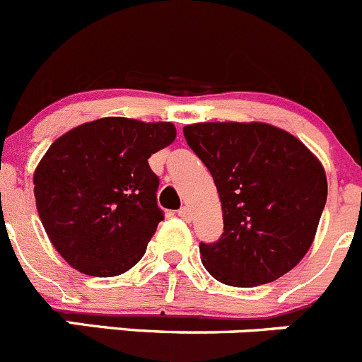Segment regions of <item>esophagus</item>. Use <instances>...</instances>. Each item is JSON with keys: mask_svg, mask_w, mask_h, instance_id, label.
Instances as JSON below:
<instances>
[{"mask_svg": "<svg viewBox=\"0 0 362 362\" xmlns=\"http://www.w3.org/2000/svg\"><path fill=\"white\" fill-rule=\"evenodd\" d=\"M178 216H180L184 221H191L192 219V211L189 207H182L180 211H178Z\"/></svg>", "mask_w": 362, "mask_h": 362, "instance_id": "esophagus-1", "label": "esophagus"}]
</instances>
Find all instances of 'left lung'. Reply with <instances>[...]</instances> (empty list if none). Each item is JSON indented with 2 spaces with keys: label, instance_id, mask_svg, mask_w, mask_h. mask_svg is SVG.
I'll list each match as a JSON object with an SVG mask.
<instances>
[{
  "label": "left lung",
  "instance_id": "obj_1",
  "mask_svg": "<svg viewBox=\"0 0 362 362\" xmlns=\"http://www.w3.org/2000/svg\"><path fill=\"white\" fill-rule=\"evenodd\" d=\"M184 137L221 200V238L200 243L207 272L235 288L291 272L313 245L325 207L322 162L295 135L266 123L187 124Z\"/></svg>",
  "mask_w": 362,
  "mask_h": 362
}]
</instances>
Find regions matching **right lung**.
<instances>
[{
    "instance_id": "right-lung-1",
    "label": "right lung",
    "mask_w": 362,
    "mask_h": 362,
    "mask_svg": "<svg viewBox=\"0 0 362 362\" xmlns=\"http://www.w3.org/2000/svg\"><path fill=\"white\" fill-rule=\"evenodd\" d=\"M177 137L171 123L101 117L55 141L33 173L39 218L74 269L114 276L141 261L164 219L151 153Z\"/></svg>"
}]
</instances>
